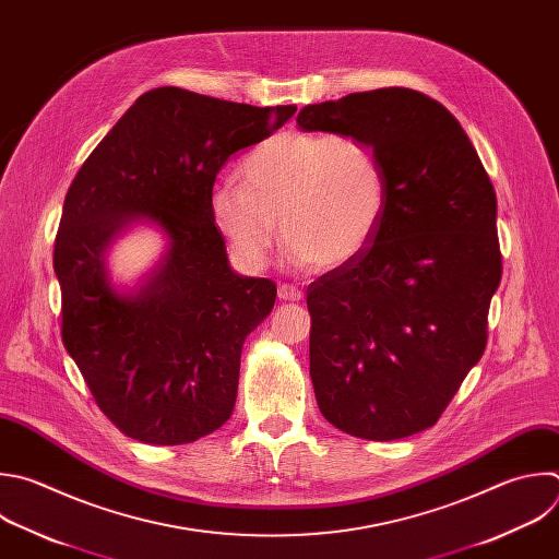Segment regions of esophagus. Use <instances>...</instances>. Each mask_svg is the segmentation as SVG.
Listing matches in <instances>:
<instances>
[{
  "instance_id": "obj_1",
  "label": "esophagus",
  "mask_w": 559,
  "mask_h": 559,
  "mask_svg": "<svg viewBox=\"0 0 559 559\" xmlns=\"http://www.w3.org/2000/svg\"><path fill=\"white\" fill-rule=\"evenodd\" d=\"M278 298L281 300H300L302 298V289H298L296 285H287V283H283L281 287H278Z\"/></svg>"
}]
</instances>
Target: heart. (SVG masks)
Wrapping results in <instances>:
<instances>
[{
	"label": "heart",
	"mask_w": 559,
	"mask_h": 559,
	"mask_svg": "<svg viewBox=\"0 0 559 559\" xmlns=\"http://www.w3.org/2000/svg\"><path fill=\"white\" fill-rule=\"evenodd\" d=\"M241 179L211 193V215L235 254L265 265L278 233L296 265L335 270L373 241L386 213L384 166L368 142L346 133L285 131L246 155Z\"/></svg>",
	"instance_id": "obj_1"
}]
</instances>
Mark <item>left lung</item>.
Masks as SVG:
<instances>
[{"instance_id": "1", "label": "left lung", "mask_w": 559, "mask_h": 559, "mask_svg": "<svg viewBox=\"0 0 559 559\" xmlns=\"http://www.w3.org/2000/svg\"><path fill=\"white\" fill-rule=\"evenodd\" d=\"M298 127L368 142L389 189L373 241L307 287L318 408L357 439L417 435L487 346L502 276L491 179L459 120L417 90L307 105Z\"/></svg>"}]
</instances>
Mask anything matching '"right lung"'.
<instances>
[{"label": "right lung", "mask_w": 559, "mask_h": 559, "mask_svg": "<svg viewBox=\"0 0 559 559\" xmlns=\"http://www.w3.org/2000/svg\"><path fill=\"white\" fill-rule=\"evenodd\" d=\"M294 105L252 107L179 87L142 94L79 168L55 239L61 337L103 415L151 445L193 443L233 415L241 348L276 283L230 270L211 215L222 166L270 138ZM171 239L133 297L104 278L102 252L129 221Z\"/></svg>", "instance_id": "right-lung-1"}]
</instances>
